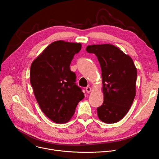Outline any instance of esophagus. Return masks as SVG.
Listing matches in <instances>:
<instances>
[{
  "label": "esophagus",
  "mask_w": 159,
  "mask_h": 159,
  "mask_svg": "<svg viewBox=\"0 0 159 159\" xmlns=\"http://www.w3.org/2000/svg\"><path fill=\"white\" fill-rule=\"evenodd\" d=\"M85 90H86V91H87L88 93H90L91 91V88L89 87V86H88V87H86Z\"/></svg>",
  "instance_id": "esophagus-1"
}]
</instances>
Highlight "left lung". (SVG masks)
<instances>
[{
  "instance_id": "8db88e82",
  "label": "left lung",
  "mask_w": 159,
  "mask_h": 159,
  "mask_svg": "<svg viewBox=\"0 0 159 159\" xmlns=\"http://www.w3.org/2000/svg\"><path fill=\"white\" fill-rule=\"evenodd\" d=\"M88 53L98 57L102 69L103 103L98 115L105 123H115L129 111L136 95L137 71L132 58L110 44L90 45Z\"/></svg>"
}]
</instances>
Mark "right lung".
<instances>
[{"label": "right lung", "instance_id": "right-lung-1", "mask_svg": "<svg viewBox=\"0 0 159 159\" xmlns=\"http://www.w3.org/2000/svg\"><path fill=\"white\" fill-rule=\"evenodd\" d=\"M81 48V43L55 41L31 64L30 80L37 102L46 116L56 123L68 122L84 98L70 68Z\"/></svg>", "mask_w": 159, "mask_h": 159}]
</instances>
